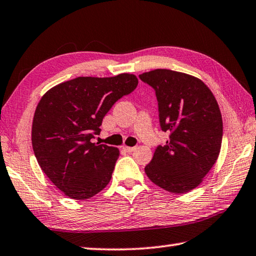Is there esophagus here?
Segmentation results:
<instances>
[{"label": "esophagus", "instance_id": "esophagus-1", "mask_svg": "<svg viewBox=\"0 0 256 256\" xmlns=\"http://www.w3.org/2000/svg\"><path fill=\"white\" fill-rule=\"evenodd\" d=\"M123 148H124L126 152L131 153V152L135 151V148H135V146H123Z\"/></svg>", "mask_w": 256, "mask_h": 256}]
</instances>
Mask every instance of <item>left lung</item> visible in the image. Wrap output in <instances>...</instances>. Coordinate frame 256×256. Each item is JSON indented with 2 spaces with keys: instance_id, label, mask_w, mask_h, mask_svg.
<instances>
[{
  "instance_id": "8db88e82",
  "label": "left lung",
  "mask_w": 256,
  "mask_h": 256,
  "mask_svg": "<svg viewBox=\"0 0 256 256\" xmlns=\"http://www.w3.org/2000/svg\"><path fill=\"white\" fill-rule=\"evenodd\" d=\"M158 102L160 125L170 133L155 150L145 173L165 191L186 193L198 186L221 151L223 122L213 93L192 75L158 68L140 75Z\"/></svg>"
}]
</instances>
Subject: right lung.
<instances>
[{"mask_svg": "<svg viewBox=\"0 0 256 256\" xmlns=\"http://www.w3.org/2000/svg\"><path fill=\"white\" fill-rule=\"evenodd\" d=\"M138 80L80 76L55 85L35 110L32 146L45 175L66 196L86 200L111 181L118 148L92 143L103 118L118 100L133 92Z\"/></svg>", "mask_w": 256, "mask_h": 256, "instance_id": "1", "label": "right lung"}]
</instances>
